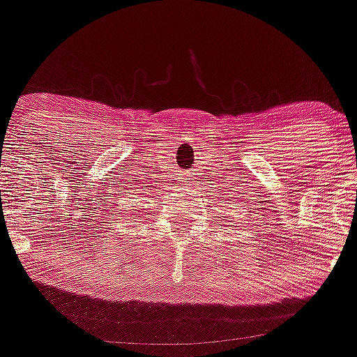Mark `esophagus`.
<instances>
[{"label": "esophagus", "mask_w": 357, "mask_h": 357, "mask_svg": "<svg viewBox=\"0 0 357 357\" xmlns=\"http://www.w3.org/2000/svg\"><path fill=\"white\" fill-rule=\"evenodd\" d=\"M185 183H187V185H192L193 183V178H185Z\"/></svg>", "instance_id": "1"}]
</instances>
